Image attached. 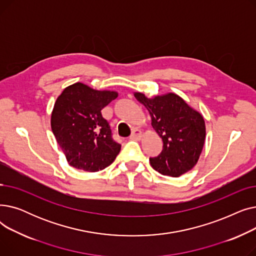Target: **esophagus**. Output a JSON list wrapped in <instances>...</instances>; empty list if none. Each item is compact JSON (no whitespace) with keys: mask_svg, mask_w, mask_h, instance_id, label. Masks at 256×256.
Masks as SVG:
<instances>
[{"mask_svg":"<svg viewBox=\"0 0 256 256\" xmlns=\"http://www.w3.org/2000/svg\"><path fill=\"white\" fill-rule=\"evenodd\" d=\"M141 138H142V132L140 130H138V128L134 130L132 134L130 135V139H132V140H140Z\"/></svg>","mask_w":256,"mask_h":256,"instance_id":"esophagus-1","label":"esophagus"}]
</instances>
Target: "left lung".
Instances as JSON below:
<instances>
[{
    "mask_svg": "<svg viewBox=\"0 0 256 256\" xmlns=\"http://www.w3.org/2000/svg\"><path fill=\"white\" fill-rule=\"evenodd\" d=\"M152 118V126L163 140V150L150 158L152 167L163 176L178 178L198 162L206 141L204 116L176 93L147 98L134 92Z\"/></svg>",
    "mask_w": 256,
    "mask_h": 256,
    "instance_id": "1",
    "label": "left lung"
}]
</instances>
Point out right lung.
Masks as SVG:
<instances>
[{"mask_svg":"<svg viewBox=\"0 0 256 256\" xmlns=\"http://www.w3.org/2000/svg\"><path fill=\"white\" fill-rule=\"evenodd\" d=\"M117 96L116 91L96 90L80 82L66 87L58 96L50 126L74 168L98 172L114 162L121 145L112 139L102 110Z\"/></svg>","mask_w":256,"mask_h":256,"instance_id":"1","label":"right lung"}]
</instances>
